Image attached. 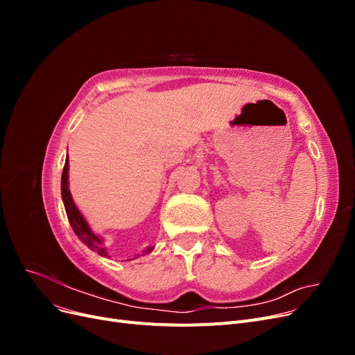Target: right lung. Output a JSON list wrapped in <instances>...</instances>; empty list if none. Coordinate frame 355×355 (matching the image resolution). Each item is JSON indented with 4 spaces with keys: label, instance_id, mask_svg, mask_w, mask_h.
Segmentation results:
<instances>
[{
    "label": "right lung",
    "instance_id": "right-lung-1",
    "mask_svg": "<svg viewBox=\"0 0 355 355\" xmlns=\"http://www.w3.org/2000/svg\"><path fill=\"white\" fill-rule=\"evenodd\" d=\"M68 167H69V163H68V158L65 161V166H63V171H62V200H63V204H65V210H67V216H68V220L71 223V227L73 230V232L77 234V237L87 245L90 247L92 250H96L101 256H106L108 253L105 252V249L102 247V240L98 237V235H94L90 228L87 222L84 220L83 214L78 211V209L75 207V204L72 201V197H71V192L68 189ZM153 249H148L146 253L151 252Z\"/></svg>",
    "mask_w": 355,
    "mask_h": 355
}]
</instances>
